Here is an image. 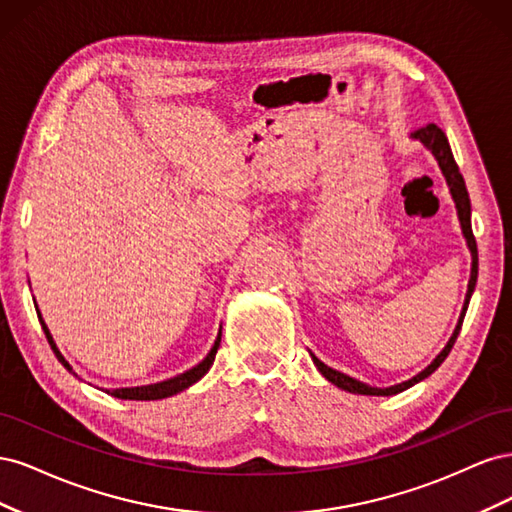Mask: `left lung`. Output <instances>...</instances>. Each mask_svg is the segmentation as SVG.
Wrapping results in <instances>:
<instances>
[{"mask_svg": "<svg viewBox=\"0 0 512 512\" xmlns=\"http://www.w3.org/2000/svg\"><path fill=\"white\" fill-rule=\"evenodd\" d=\"M412 138H416V141H421V143L433 153V156H436V160H438V164H440V168H442V173H444V177H446L448 188H451V194H453V198H455V205H457V213H459V222H461L463 237H466L468 247H470V252H472V275H470V284H468V294H466V303H463V312H461L459 322H457V329H455L453 337L448 339L446 348L436 356V359H433V363H431L427 369H423L421 374L414 376V378L408 380V382H401V384H397V386H389V389H374V386H367V384H363V382H359V380H354V378L342 374V371H335V369L327 367V365H324L320 359H316V356L312 354V359H314L318 371H320V374H322L324 378H327L329 382H333L335 386H339V389H344V391H348V393H356V395H378V397H380V395H382V397L395 395V393H401V391L410 389V386H414L416 382L425 380L427 376H431L433 371H436V369L444 363L448 352H451L453 346H455V339H457V335H459V331H461L463 316H466V309H468L470 297H472L474 286H476V277H478V250H476V239H474L472 222H470V196H468V190H466V181H463V175L459 173V166H457V162H455V158H453L451 145H448V138H446V134L436 126V123H427V126L414 130V132H412Z\"/></svg>", "mask_w": 512, "mask_h": 512, "instance_id": "obj_1", "label": "left lung"}]
</instances>
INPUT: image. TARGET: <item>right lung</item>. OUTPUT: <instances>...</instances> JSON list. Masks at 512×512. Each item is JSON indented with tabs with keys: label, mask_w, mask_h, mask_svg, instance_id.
I'll return each instance as SVG.
<instances>
[{
	"label": "right lung",
	"mask_w": 512,
	"mask_h": 512,
	"mask_svg": "<svg viewBox=\"0 0 512 512\" xmlns=\"http://www.w3.org/2000/svg\"><path fill=\"white\" fill-rule=\"evenodd\" d=\"M38 316H40V309H38ZM40 322H42L44 335H46V339H49V344H51L55 356L59 359V363L64 365L68 371H72V367L68 365V361H66L64 356H61V352L57 350V346H55V342H53V337H51V331H49V327H46V324H44L42 316H40ZM220 339H222V333L218 335V339H215L213 348L209 350V354L205 356L203 361H200L196 367H192V369H188V371H183V374H179V376H175V378L158 382V384H149V386H136V389H117V391H106V393L117 397V399H134V401H151V399H164V397H170V395H177L179 391H185V389H188V386H192L194 382H198L200 378H203V376L207 374L209 367H211L213 361H215V354H218Z\"/></svg>",
	"instance_id": "right-lung-1"
}]
</instances>
